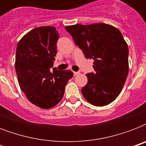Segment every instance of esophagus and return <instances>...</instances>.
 <instances>
[{
	"label": "esophagus",
	"instance_id": "34e87169",
	"mask_svg": "<svg viewBox=\"0 0 146 146\" xmlns=\"http://www.w3.org/2000/svg\"><path fill=\"white\" fill-rule=\"evenodd\" d=\"M80 72H73V75L74 76L80 75Z\"/></svg>",
	"mask_w": 146,
	"mask_h": 146
}]
</instances>
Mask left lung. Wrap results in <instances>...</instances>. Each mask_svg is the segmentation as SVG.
I'll list each match as a JSON object with an SVG mask.
<instances>
[{
	"label": "left lung",
	"instance_id": "left-lung-1",
	"mask_svg": "<svg viewBox=\"0 0 146 146\" xmlns=\"http://www.w3.org/2000/svg\"><path fill=\"white\" fill-rule=\"evenodd\" d=\"M85 57L93 59L95 73H87L82 96L93 105H108L122 90L129 72V48L117 29L105 23L65 26Z\"/></svg>",
	"mask_w": 146,
	"mask_h": 146
}]
</instances>
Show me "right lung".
I'll list each match as a JSON object with an SVG mask.
<instances>
[{"mask_svg": "<svg viewBox=\"0 0 146 146\" xmlns=\"http://www.w3.org/2000/svg\"><path fill=\"white\" fill-rule=\"evenodd\" d=\"M59 35L54 26L34 29L17 44L15 69L20 89L31 103L43 109L53 108L63 98L72 71L53 68Z\"/></svg>", "mask_w": 146, "mask_h": 146, "instance_id": "right-lung-1", "label": "right lung"}]
</instances>
